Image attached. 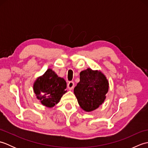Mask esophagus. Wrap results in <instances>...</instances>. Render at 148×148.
Instances as JSON below:
<instances>
[{"label":"esophagus","mask_w":148,"mask_h":148,"mask_svg":"<svg viewBox=\"0 0 148 148\" xmlns=\"http://www.w3.org/2000/svg\"><path fill=\"white\" fill-rule=\"evenodd\" d=\"M67 87L69 90H72L74 87V83L73 81H70V82H69L67 84Z\"/></svg>","instance_id":"esophagus-1"}]
</instances>
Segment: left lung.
Returning a JSON list of instances; mask_svg holds the SVG:
<instances>
[{
	"instance_id": "obj_1",
	"label": "left lung",
	"mask_w": 148,
	"mask_h": 148,
	"mask_svg": "<svg viewBox=\"0 0 148 148\" xmlns=\"http://www.w3.org/2000/svg\"><path fill=\"white\" fill-rule=\"evenodd\" d=\"M80 81L74 92L78 103L84 111L90 112L97 109L106 99L109 83L101 72L88 68L80 72Z\"/></svg>"
}]
</instances>
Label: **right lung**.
Wrapping results in <instances>:
<instances>
[{"instance_id": "obj_1", "label": "right lung", "mask_w": 148, "mask_h": 148, "mask_svg": "<svg viewBox=\"0 0 148 148\" xmlns=\"http://www.w3.org/2000/svg\"><path fill=\"white\" fill-rule=\"evenodd\" d=\"M67 83L51 69H48L34 84V91L42 105L52 108L58 103L66 90Z\"/></svg>"}]
</instances>
